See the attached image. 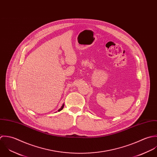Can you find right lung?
Masks as SVG:
<instances>
[{"mask_svg": "<svg viewBox=\"0 0 157 157\" xmlns=\"http://www.w3.org/2000/svg\"><path fill=\"white\" fill-rule=\"evenodd\" d=\"M63 106H64V104H63V105H62V107H61V108H60V109L58 110V112H59V111H61V110H63Z\"/></svg>", "mask_w": 157, "mask_h": 157, "instance_id": "1", "label": "right lung"}]
</instances>
